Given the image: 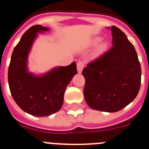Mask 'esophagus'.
Listing matches in <instances>:
<instances>
[{
    "label": "esophagus",
    "instance_id": "esophagus-1",
    "mask_svg": "<svg viewBox=\"0 0 149 149\" xmlns=\"http://www.w3.org/2000/svg\"><path fill=\"white\" fill-rule=\"evenodd\" d=\"M84 68V63H83L82 61H79L77 63V70H78V72H79V73H81L82 70H83V68Z\"/></svg>",
    "mask_w": 149,
    "mask_h": 149
}]
</instances>
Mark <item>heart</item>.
Here are the masks:
<instances>
[{
  "label": "heart",
  "mask_w": 149,
  "mask_h": 149,
  "mask_svg": "<svg viewBox=\"0 0 149 149\" xmlns=\"http://www.w3.org/2000/svg\"><path fill=\"white\" fill-rule=\"evenodd\" d=\"M100 40H101V38H100V37H96V38H95L94 39H92V41H91V42H90L91 45H93V46L97 45V44L100 41ZM106 47H107L106 43H102V44H101L98 47L97 50V51L98 53H100V52H103L104 50L106 49Z\"/></svg>",
  "instance_id": "1"
}]
</instances>
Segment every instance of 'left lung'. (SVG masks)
Instances as JSON below:
<instances>
[{"label": "left lung", "mask_w": 149, "mask_h": 149, "mask_svg": "<svg viewBox=\"0 0 149 149\" xmlns=\"http://www.w3.org/2000/svg\"><path fill=\"white\" fill-rule=\"evenodd\" d=\"M111 30L113 46L82 70L86 103L105 112H116L129 105L138 95L141 82L135 47L120 29L112 26Z\"/></svg>", "instance_id": "obj_1"}]
</instances>
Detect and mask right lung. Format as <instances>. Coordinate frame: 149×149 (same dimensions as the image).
I'll list each match as a JSON object with an SVG mask.
<instances>
[{
  "mask_svg": "<svg viewBox=\"0 0 149 149\" xmlns=\"http://www.w3.org/2000/svg\"><path fill=\"white\" fill-rule=\"evenodd\" d=\"M48 27H30L14 47L8 70V81L13 99L22 110L36 116H47L60 111L66 87L77 73L76 63L36 76L27 70V55L37 33Z\"/></svg>",
  "mask_w": 149,
  "mask_h": 149,
  "instance_id": "add662e5",
  "label": "right lung"
}]
</instances>
